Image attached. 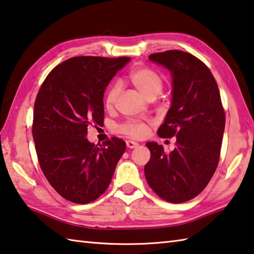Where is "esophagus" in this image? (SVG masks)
<instances>
[{"instance_id":"obj_1","label":"esophagus","mask_w":254,"mask_h":254,"mask_svg":"<svg viewBox=\"0 0 254 254\" xmlns=\"http://www.w3.org/2000/svg\"><path fill=\"white\" fill-rule=\"evenodd\" d=\"M126 145L128 148H130V149H132V148H136L139 143L136 142V141H132V140H127L126 141Z\"/></svg>"}]
</instances>
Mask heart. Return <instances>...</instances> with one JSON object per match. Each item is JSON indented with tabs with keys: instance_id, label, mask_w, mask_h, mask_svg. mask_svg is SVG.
I'll use <instances>...</instances> for the list:
<instances>
[{
	"instance_id": "heart-1",
	"label": "heart",
	"mask_w": 254,
	"mask_h": 254,
	"mask_svg": "<svg viewBox=\"0 0 254 254\" xmlns=\"http://www.w3.org/2000/svg\"><path fill=\"white\" fill-rule=\"evenodd\" d=\"M127 78L147 99L156 97L164 88V79L161 75L149 67L133 68L128 73ZM119 92H121L119 83H114L109 87L106 97H105V104L108 108L113 107L114 104L116 103ZM119 131L130 137L140 138L146 135L147 125L141 121L132 119V121H128L119 126Z\"/></svg>"
}]
</instances>
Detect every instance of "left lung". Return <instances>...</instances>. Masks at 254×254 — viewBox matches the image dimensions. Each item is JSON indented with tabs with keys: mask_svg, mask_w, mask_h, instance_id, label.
<instances>
[{
	"mask_svg": "<svg viewBox=\"0 0 254 254\" xmlns=\"http://www.w3.org/2000/svg\"><path fill=\"white\" fill-rule=\"evenodd\" d=\"M149 60L171 71V107L158 136L177 140L169 154L155 141L146 143L150 150L146 180L161 199L186 202L201 192L217 169L226 114L218 84L203 62L177 50L155 53Z\"/></svg>",
	"mask_w": 254,
	"mask_h": 254,
	"instance_id": "left-lung-1",
	"label": "left lung"
}]
</instances>
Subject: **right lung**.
<instances>
[{"instance_id":"1","label":"right lung","mask_w":254,"mask_h":254,"mask_svg":"<svg viewBox=\"0 0 254 254\" xmlns=\"http://www.w3.org/2000/svg\"><path fill=\"white\" fill-rule=\"evenodd\" d=\"M129 57H71L51 70L38 90L32 133L43 174L57 193L85 204L111 184L126 142L103 145L86 138L87 127L104 123V92Z\"/></svg>"}]
</instances>
